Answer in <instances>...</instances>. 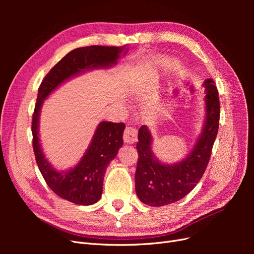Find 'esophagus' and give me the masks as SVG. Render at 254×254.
Masks as SVG:
<instances>
[{"mask_svg":"<svg viewBox=\"0 0 254 254\" xmlns=\"http://www.w3.org/2000/svg\"><path fill=\"white\" fill-rule=\"evenodd\" d=\"M136 129H134L133 127H126L124 130V134H123V139H124L126 143L132 144L136 140Z\"/></svg>","mask_w":254,"mask_h":254,"instance_id":"obj_1","label":"esophagus"}]
</instances>
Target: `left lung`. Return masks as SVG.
I'll use <instances>...</instances> for the list:
<instances>
[{"mask_svg":"<svg viewBox=\"0 0 254 254\" xmlns=\"http://www.w3.org/2000/svg\"><path fill=\"white\" fill-rule=\"evenodd\" d=\"M206 119L202 133L195 147L183 161L176 164H162L153 156L151 134L143 125L137 133V159L135 193L140 200L150 206L166 205L180 200L200 181L209 163L212 148L219 127L220 104L214 80L206 79Z\"/></svg>","mask_w":254,"mask_h":254,"instance_id":"8db88e82","label":"left lung"}]
</instances>
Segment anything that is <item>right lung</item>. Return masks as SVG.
<instances>
[{"mask_svg": "<svg viewBox=\"0 0 254 254\" xmlns=\"http://www.w3.org/2000/svg\"><path fill=\"white\" fill-rule=\"evenodd\" d=\"M124 49V47L102 45L75 49L51 68L38 89L32 122L33 148L36 162L45 182L54 193L75 204L90 205L101 199L106 168L122 147L125 124L112 122L99 123L93 139L80 162L70 171L58 172L54 170L45 159L38 136V125L43 99L47 98L60 83L76 74L91 68L108 67L115 64Z\"/></svg>", "mask_w": 254, "mask_h": 254, "instance_id": "add662e5", "label": "right lung"}]
</instances>
